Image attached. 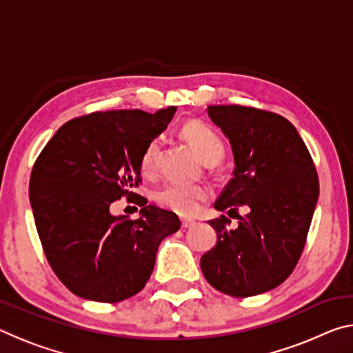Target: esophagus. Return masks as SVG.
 Segmentation results:
<instances>
[{
  "mask_svg": "<svg viewBox=\"0 0 353 353\" xmlns=\"http://www.w3.org/2000/svg\"><path fill=\"white\" fill-rule=\"evenodd\" d=\"M181 221H182L183 229H190V227H193L196 224V221L191 219V218H182Z\"/></svg>",
  "mask_w": 353,
  "mask_h": 353,
  "instance_id": "34e87169",
  "label": "esophagus"
}]
</instances>
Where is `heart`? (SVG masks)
I'll return each mask as SVG.
<instances>
[{
    "mask_svg": "<svg viewBox=\"0 0 353 353\" xmlns=\"http://www.w3.org/2000/svg\"><path fill=\"white\" fill-rule=\"evenodd\" d=\"M183 139L190 143V146L194 149L198 157L204 163L219 162L224 154V145L219 135L214 132L207 124L198 121L187 123L182 128ZM160 151V139L149 140L148 145L143 149L140 155V168L143 172H154L157 168V159ZM208 188L204 185L196 183H166L155 193V201L159 205L168 210L176 212L179 214H191L198 210L201 202L208 198Z\"/></svg>",
    "mask_w": 353,
    "mask_h": 353,
    "instance_id": "obj_1",
    "label": "heart"
}]
</instances>
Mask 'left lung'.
I'll use <instances>...</instances> for the list:
<instances>
[{"label":"left lung","mask_w":353,"mask_h":353,"mask_svg":"<svg viewBox=\"0 0 353 353\" xmlns=\"http://www.w3.org/2000/svg\"><path fill=\"white\" fill-rule=\"evenodd\" d=\"M207 113L229 140L235 162L214 208L230 216L243 205L248 214H236L235 229L224 214L208 221L218 240L201 256V270L224 294H261L285 282L302 254L319 198L318 174L286 118L243 105H208Z\"/></svg>","instance_id":"obj_1"}]
</instances>
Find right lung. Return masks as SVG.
<instances>
[{"mask_svg": "<svg viewBox=\"0 0 353 353\" xmlns=\"http://www.w3.org/2000/svg\"><path fill=\"white\" fill-rule=\"evenodd\" d=\"M176 107L97 112L65 123L35 162L29 201L45 255L62 283L87 301L121 302L145 288L177 214L141 198L140 216L112 214L141 182L140 155Z\"/></svg>", "mask_w": 353, "mask_h": 353, "instance_id": "1", "label": "right lung"}]
</instances>
